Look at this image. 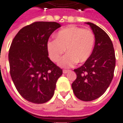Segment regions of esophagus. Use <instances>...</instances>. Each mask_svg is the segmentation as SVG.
Returning <instances> with one entry per match:
<instances>
[{
    "instance_id": "1",
    "label": "esophagus",
    "mask_w": 123,
    "mask_h": 123,
    "mask_svg": "<svg viewBox=\"0 0 123 123\" xmlns=\"http://www.w3.org/2000/svg\"><path fill=\"white\" fill-rule=\"evenodd\" d=\"M69 71V70H66V69H64L63 71H62V72H63L64 74H66V73H68Z\"/></svg>"
}]
</instances>
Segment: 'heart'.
<instances>
[{
	"instance_id": "obj_1",
	"label": "heart",
	"mask_w": 123,
	"mask_h": 123,
	"mask_svg": "<svg viewBox=\"0 0 123 123\" xmlns=\"http://www.w3.org/2000/svg\"><path fill=\"white\" fill-rule=\"evenodd\" d=\"M94 36L91 31L71 26L58 32L55 39L47 43L50 59L57 62L66 51L68 52L59 61L64 68L72 67L78 62H86L91 55L94 44Z\"/></svg>"
}]
</instances>
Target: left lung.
<instances>
[{"label": "left lung", "instance_id": "obj_1", "mask_svg": "<svg viewBox=\"0 0 123 123\" xmlns=\"http://www.w3.org/2000/svg\"><path fill=\"white\" fill-rule=\"evenodd\" d=\"M95 37V44L90 57L74 69L77 77L71 85L77 98L92 101L104 94L114 77L116 57L112 42L106 32L95 24L87 22Z\"/></svg>", "mask_w": 123, "mask_h": 123}]
</instances>
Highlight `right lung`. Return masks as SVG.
<instances>
[{
    "label": "right lung",
    "mask_w": 123,
    "mask_h": 123,
    "mask_svg": "<svg viewBox=\"0 0 123 123\" xmlns=\"http://www.w3.org/2000/svg\"><path fill=\"white\" fill-rule=\"evenodd\" d=\"M60 27L57 22H34L20 29L11 44V77L20 95L30 102L49 101L62 74V69L49 59L47 50L50 35Z\"/></svg>",
    "instance_id": "obj_1"
}]
</instances>
